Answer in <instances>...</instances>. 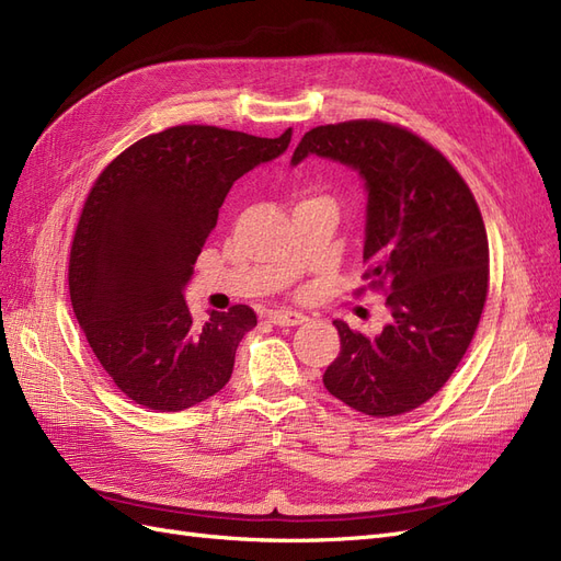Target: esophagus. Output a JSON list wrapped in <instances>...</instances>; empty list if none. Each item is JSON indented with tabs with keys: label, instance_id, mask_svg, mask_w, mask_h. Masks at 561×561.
<instances>
[{
	"label": "esophagus",
	"instance_id": "34e87169",
	"mask_svg": "<svg viewBox=\"0 0 561 561\" xmlns=\"http://www.w3.org/2000/svg\"><path fill=\"white\" fill-rule=\"evenodd\" d=\"M266 318H268V322H274V325H278V328H295L307 320V316H301L297 311H271Z\"/></svg>",
	"mask_w": 561,
	"mask_h": 561
}]
</instances>
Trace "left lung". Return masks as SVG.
Here are the masks:
<instances>
[{
	"label": "left lung",
	"mask_w": 561,
	"mask_h": 561,
	"mask_svg": "<svg viewBox=\"0 0 561 561\" xmlns=\"http://www.w3.org/2000/svg\"><path fill=\"white\" fill-rule=\"evenodd\" d=\"M309 154L342 161L365 178L363 278L386 295L390 311L379 336L334 320L342 351L322 383L367 416L412 412L449 381L480 325L489 241L478 201L443 151L379 118L311 128L293 163Z\"/></svg>",
	"instance_id": "1"
}]
</instances>
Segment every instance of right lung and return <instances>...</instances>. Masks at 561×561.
I'll list each match as a JSON object with an SVG mask.
<instances>
[{
    "label": "right lung",
    "mask_w": 561,
    "mask_h": 561,
    "mask_svg": "<svg viewBox=\"0 0 561 561\" xmlns=\"http://www.w3.org/2000/svg\"><path fill=\"white\" fill-rule=\"evenodd\" d=\"M184 124L133 142L93 182L70 250V299L95 358L147 410L182 412L222 390L257 316L196 322L182 297L231 184L290 145Z\"/></svg>",
    "instance_id": "add662e5"
}]
</instances>
